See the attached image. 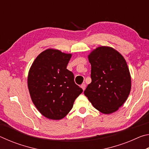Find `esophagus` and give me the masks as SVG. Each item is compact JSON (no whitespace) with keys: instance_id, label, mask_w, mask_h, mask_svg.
<instances>
[{"instance_id":"obj_1","label":"esophagus","mask_w":149,"mask_h":149,"mask_svg":"<svg viewBox=\"0 0 149 149\" xmlns=\"http://www.w3.org/2000/svg\"><path fill=\"white\" fill-rule=\"evenodd\" d=\"M81 88H82V89L84 91V90L85 89V87H86V85H85V84H82L81 85Z\"/></svg>"}]
</instances>
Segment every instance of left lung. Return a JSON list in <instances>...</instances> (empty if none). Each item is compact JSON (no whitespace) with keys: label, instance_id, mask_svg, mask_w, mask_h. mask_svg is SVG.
Segmentation results:
<instances>
[{"label":"left lung","instance_id":"8db88e82","mask_svg":"<svg viewBox=\"0 0 149 149\" xmlns=\"http://www.w3.org/2000/svg\"><path fill=\"white\" fill-rule=\"evenodd\" d=\"M92 81L84 94L96 109L109 114L118 110L131 91V76L125 60L112 47H99L88 56Z\"/></svg>","mask_w":149,"mask_h":149}]
</instances>
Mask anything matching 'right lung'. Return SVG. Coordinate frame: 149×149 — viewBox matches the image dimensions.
I'll return each mask as SVG.
<instances>
[{
    "instance_id": "1",
    "label": "right lung",
    "mask_w": 149,
    "mask_h": 149,
    "mask_svg": "<svg viewBox=\"0 0 149 149\" xmlns=\"http://www.w3.org/2000/svg\"><path fill=\"white\" fill-rule=\"evenodd\" d=\"M71 54L47 49L38 55L29 71L27 85L31 100L40 113L49 119L60 120L72 110L83 89L67 69Z\"/></svg>"
}]
</instances>
